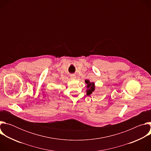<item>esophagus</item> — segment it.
Here are the masks:
<instances>
[{
	"mask_svg": "<svg viewBox=\"0 0 151 151\" xmlns=\"http://www.w3.org/2000/svg\"><path fill=\"white\" fill-rule=\"evenodd\" d=\"M70 78H71L72 79H74L76 78V76H75V75H70Z\"/></svg>",
	"mask_w": 151,
	"mask_h": 151,
	"instance_id": "1",
	"label": "esophagus"
}]
</instances>
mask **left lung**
I'll return each instance as SVG.
<instances>
[{
	"mask_svg": "<svg viewBox=\"0 0 151 151\" xmlns=\"http://www.w3.org/2000/svg\"><path fill=\"white\" fill-rule=\"evenodd\" d=\"M85 82L86 84H87V90H86V92H87V95L90 96L95 91V89H96L95 83L91 82L89 80H85Z\"/></svg>",
	"mask_w": 151,
	"mask_h": 151,
	"instance_id": "left-lung-1",
	"label": "left lung"
}]
</instances>
